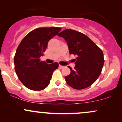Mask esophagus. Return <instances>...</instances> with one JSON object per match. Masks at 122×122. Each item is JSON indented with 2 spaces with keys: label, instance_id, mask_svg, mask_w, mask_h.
<instances>
[{
  "label": "esophagus",
  "instance_id": "obj_1",
  "mask_svg": "<svg viewBox=\"0 0 122 122\" xmlns=\"http://www.w3.org/2000/svg\"><path fill=\"white\" fill-rule=\"evenodd\" d=\"M64 67H65L64 66H62V65H59V68H64Z\"/></svg>",
  "mask_w": 122,
  "mask_h": 122
}]
</instances>
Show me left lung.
I'll return each instance as SVG.
<instances>
[{
    "mask_svg": "<svg viewBox=\"0 0 122 122\" xmlns=\"http://www.w3.org/2000/svg\"><path fill=\"white\" fill-rule=\"evenodd\" d=\"M57 35L65 39L69 54L77 56L74 69L65 77L67 84L76 90L84 89L93 85L101 74L104 64L101 49L89 37L73 29H65Z\"/></svg>",
    "mask_w": 122,
    "mask_h": 122,
    "instance_id": "left-lung-1",
    "label": "left lung"
}]
</instances>
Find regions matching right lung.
Wrapping results in <instances>:
<instances>
[{
    "label": "right lung",
    "instance_id": "right-lung-1",
    "mask_svg": "<svg viewBox=\"0 0 122 122\" xmlns=\"http://www.w3.org/2000/svg\"><path fill=\"white\" fill-rule=\"evenodd\" d=\"M61 30V28H38L28 33L17 47L14 57L15 71L20 81L28 89H45L50 83L58 62L47 64L40 60L49 41Z\"/></svg>",
    "mask_w": 122,
    "mask_h": 122
}]
</instances>
